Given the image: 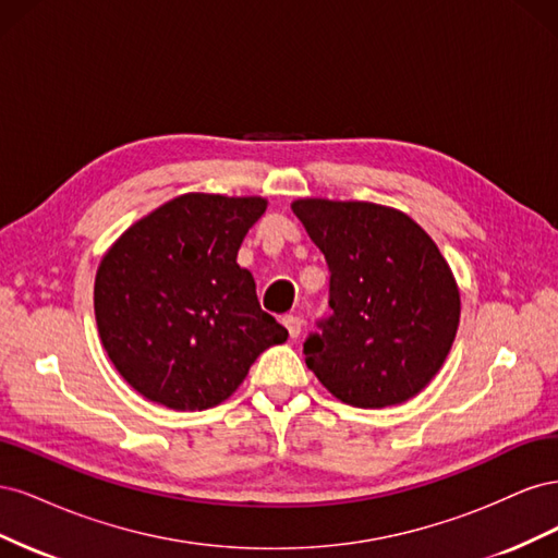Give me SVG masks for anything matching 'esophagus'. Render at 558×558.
<instances>
[{"label":"esophagus","mask_w":558,"mask_h":558,"mask_svg":"<svg viewBox=\"0 0 558 558\" xmlns=\"http://www.w3.org/2000/svg\"><path fill=\"white\" fill-rule=\"evenodd\" d=\"M281 324L286 326V330H289L291 337H298L300 330H302V318H300V316H293V314H286V316L281 318Z\"/></svg>","instance_id":"1"}]
</instances>
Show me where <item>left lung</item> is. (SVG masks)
Masks as SVG:
<instances>
[{
  "label": "left lung",
  "instance_id": "8db88e82",
  "mask_svg": "<svg viewBox=\"0 0 558 558\" xmlns=\"http://www.w3.org/2000/svg\"><path fill=\"white\" fill-rule=\"evenodd\" d=\"M291 209L330 269L332 314L307 337V367L353 408L408 402L459 330V286L440 248L408 214L373 202L305 197Z\"/></svg>",
  "mask_w": 558,
  "mask_h": 558
}]
</instances>
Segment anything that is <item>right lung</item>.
I'll return each mask as SVG.
<instances>
[{
	"mask_svg": "<svg viewBox=\"0 0 558 558\" xmlns=\"http://www.w3.org/2000/svg\"><path fill=\"white\" fill-rule=\"evenodd\" d=\"M263 197L185 193L130 226L95 277V318L121 377L170 410L228 400L289 330L260 310L238 265Z\"/></svg>",
	"mask_w": 558,
	"mask_h": 558,
	"instance_id": "1",
	"label": "right lung"
}]
</instances>
